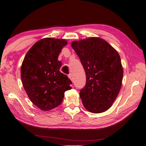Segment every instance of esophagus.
I'll use <instances>...</instances> for the list:
<instances>
[{"label": "esophagus", "instance_id": "esophagus-1", "mask_svg": "<svg viewBox=\"0 0 146 146\" xmlns=\"http://www.w3.org/2000/svg\"><path fill=\"white\" fill-rule=\"evenodd\" d=\"M68 77L70 78L71 80H73V75L71 73H70L68 75Z\"/></svg>", "mask_w": 146, "mask_h": 146}]
</instances>
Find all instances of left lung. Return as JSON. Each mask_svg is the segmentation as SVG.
I'll return each mask as SVG.
<instances>
[{
    "mask_svg": "<svg viewBox=\"0 0 146 146\" xmlns=\"http://www.w3.org/2000/svg\"><path fill=\"white\" fill-rule=\"evenodd\" d=\"M71 47L86 72V85L80 91L84 106L91 113L106 111L112 106L122 86L123 68L119 55L98 37L73 41Z\"/></svg>",
    "mask_w": 146,
    "mask_h": 146,
    "instance_id": "8db88e82",
    "label": "left lung"
}]
</instances>
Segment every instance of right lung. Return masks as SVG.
Returning a JSON list of instances; mask_svg holds the SVG:
<instances>
[{
    "label": "right lung",
    "mask_w": 146,
    "mask_h": 146,
    "mask_svg": "<svg viewBox=\"0 0 146 146\" xmlns=\"http://www.w3.org/2000/svg\"><path fill=\"white\" fill-rule=\"evenodd\" d=\"M67 44L65 39L45 38L31 47L21 66L23 87L29 99L42 111L57 107L72 82L60 71L58 56Z\"/></svg>",
    "instance_id": "right-lung-1"
}]
</instances>
